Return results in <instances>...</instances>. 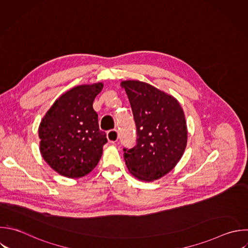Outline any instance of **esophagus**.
Listing matches in <instances>:
<instances>
[{"mask_svg":"<svg viewBox=\"0 0 248 248\" xmlns=\"http://www.w3.org/2000/svg\"><path fill=\"white\" fill-rule=\"evenodd\" d=\"M107 137H108V140L109 142L114 143L118 140V132L116 130H110V131L108 132Z\"/></svg>","mask_w":248,"mask_h":248,"instance_id":"obj_1","label":"esophagus"}]
</instances>
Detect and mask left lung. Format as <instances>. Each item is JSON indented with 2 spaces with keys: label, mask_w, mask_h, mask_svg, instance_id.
<instances>
[{
  "label": "left lung",
  "mask_w": 248,
  "mask_h": 248,
  "mask_svg": "<svg viewBox=\"0 0 248 248\" xmlns=\"http://www.w3.org/2000/svg\"><path fill=\"white\" fill-rule=\"evenodd\" d=\"M137 126V145L124 148L129 171L138 179L152 181L170 172L182 157L187 144V126L178 101L140 81L121 82Z\"/></svg>",
  "instance_id": "obj_1"
}]
</instances>
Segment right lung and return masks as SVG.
Listing matches in <instances>:
<instances>
[{
	"mask_svg": "<svg viewBox=\"0 0 248 248\" xmlns=\"http://www.w3.org/2000/svg\"><path fill=\"white\" fill-rule=\"evenodd\" d=\"M103 87L99 82L72 88L54 102L41 121V154L61 175L84 176L102 157L108 139L99 129L93 102Z\"/></svg>",
	"mask_w": 248,
	"mask_h": 248,
	"instance_id": "add662e5",
	"label": "right lung"
}]
</instances>
